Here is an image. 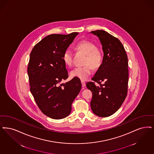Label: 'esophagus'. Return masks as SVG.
I'll return each mask as SVG.
<instances>
[{
    "label": "esophagus",
    "mask_w": 154,
    "mask_h": 154,
    "mask_svg": "<svg viewBox=\"0 0 154 154\" xmlns=\"http://www.w3.org/2000/svg\"><path fill=\"white\" fill-rule=\"evenodd\" d=\"M81 84H82V86L83 88L86 86V85H85V82L84 81H82V80H81Z\"/></svg>",
    "instance_id": "esophagus-1"
}]
</instances>
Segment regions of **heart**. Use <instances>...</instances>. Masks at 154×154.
<instances>
[{"label":"heart","instance_id":"heart-1","mask_svg":"<svg viewBox=\"0 0 154 154\" xmlns=\"http://www.w3.org/2000/svg\"><path fill=\"white\" fill-rule=\"evenodd\" d=\"M77 49L82 51L86 54L85 61L86 65L74 68L71 72L72 77H77L81 80H85L92 72V68H99L102 62V55L97 50L96 46L90 42L83 41L76 45ZM62 60L67 66H71L73 63V52L70 49L65 50L62 55Z\"/></svg>","mask_w":154,"mask_h":154}]
</instances>
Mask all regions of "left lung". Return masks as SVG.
<instances>
[{"label":"left lung","instance_id":"1","mask_svg":"<svg viewBox=\"0 0 154 154\" xmlns=\"http://www.w3.org/2000/svg\"><path fill=\"white\" fill-rule=\"evenodd\" d=\"M91 33L99 37L104 57L92 79L93 82H87L86 87L92 92L91 107L93 112L100 117H108L120 108L127 94L128 57L117 38L101 30ZM94 82L99 85L96 86Z\"/></svg>","mask_w":154,"mask_h":154}]
</instances>
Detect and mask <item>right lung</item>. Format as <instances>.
Masks as SVG:
<instances>
[{"instance_id": "right-lung-1", "label": "right lung", "mask_w": 154, "mask_h": 154, "mask_svg": "<svg viewBox=\"0 0 154 154\" xmlns=\"http://www.w3.org/2000/svg\"><path fill=\"white\" fill-rule=\"evenodd\" d=\"M78 34L49 35L34 46L30 55L27 73L31 94L42 113L53 119L69 115L81 89L77 77L61 84L68 78L63 53Z\"/></svg>"}]
</instances>
